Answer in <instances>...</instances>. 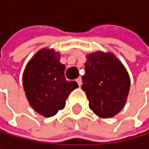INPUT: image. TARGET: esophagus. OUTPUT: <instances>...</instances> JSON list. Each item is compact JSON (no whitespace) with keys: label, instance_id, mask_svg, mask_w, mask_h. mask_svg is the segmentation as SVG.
<instances>
[{"label":"esophagus","instance_id":"1","mask_svg":"<svg viewBox=\"0 0 149 149\" xmlns=\"http://www.w3.org/2000/svg\"><path fill=\"white\" fill-rule=\"evenodd\" d=\"M76 82H77L78 86H81V85H82V78H81V77H78L77 79H76Z\"/></svg>","mask_w":149,"mask_h":149}]
</instances>
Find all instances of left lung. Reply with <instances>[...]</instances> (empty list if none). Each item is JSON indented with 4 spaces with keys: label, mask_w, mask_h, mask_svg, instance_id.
<instances>
[{
    "label": "left lung",
    "mask_w": 149,
    "mask_h": 149,
    "mask_svg": "<svg viewBox=\"0 0 149 149\" xmlns=\"http://www.w3.org/2000/svg\"><path fill=\"white\" fill-rule=\"evenodd\" d=\"M82 89L89 108L100 118H108L123 108L130 89V77L112 53L98 51L88 54L85 63Z\"/></svg>",
    "instance_id": "1"
}]
</instances>
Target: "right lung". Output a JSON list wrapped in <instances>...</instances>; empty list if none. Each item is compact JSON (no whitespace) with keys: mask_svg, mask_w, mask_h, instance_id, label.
Wrapping results in <instances>:
<instances>
[{"mask_svg":"<svg viewBox=\"0 0 149 149\" xmlns=\"http://www.w3.org/2000/svg\"><path fill=\"white\" fill-rule=\"evenodd\" d=\"M54 49H41L28 63L23 74V88L31 106L45 118L64 108L71 91L78 87L75 81H67L65 65Z\"/></svg>","mask_w":149,"mask_h":149,"instance_id":"add662e5","label":"right lung"}]
</instances>
